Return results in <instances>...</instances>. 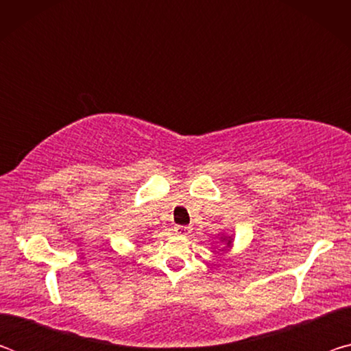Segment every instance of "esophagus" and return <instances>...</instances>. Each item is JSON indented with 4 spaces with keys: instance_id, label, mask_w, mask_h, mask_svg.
<instances>
[{
    "instance_id": "obj_1",
    "label": "esophagus",
    "mask_w": 351,
    "mask_h": 351,
    "mask_svg": "<svg viewBox=\"0 0 351 351\" xmlns=\"http://www.w3.org/2000/svg\"><path fill=\"white\" fill-rule=\"evenodd\" d=\"M192 228H189V226H175V232L178 235H187Z\"/></svg>"
}]
</instances>
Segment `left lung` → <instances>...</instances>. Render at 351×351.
I'll return each instance as SVG.
<instances>
[{
    "instance_id": "left-lung-1",
    "label": "left lung",
    "mask_w": 351,
    "mask_h": 351,
    "mask_svg": "<svg viewBox=\"0 0 351 351\" xmlns=\"http://www.w3.org/2000/svg\"><path fill=\"white\" fill-rule=\"evenodd\" d=\"M224 240V239H223ZM229 243H230V240H228V245H229Z\"/></svg>"
}]
</instances>
